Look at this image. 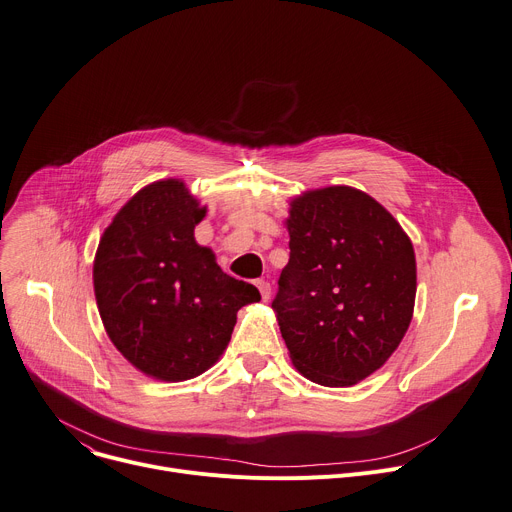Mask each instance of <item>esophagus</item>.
Returning a JSON list of instances; mask_svg holds the SVG:
<instances>
[{"instance_id":"esophagus-1","label":"esophagus","mask_w":512,"mask_h":512,"mask_svg":"<svg viewBox=\"0 0 512 512\" xmlns=\"http://www.w3.org/2000/svg\"><path fill=\"white\" fill-rule=\"evenodd\" d=\"M255 286L259 288L261 298L267 302V300L271 298V286H269V282H265V280H257V284H255Z\"/></svg>"}]
</instances>
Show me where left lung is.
Wrapping results in <instances>:
<instances>
[{
	"instance_id": "8db88e82",
	"label": "left lung",
	"mask_w": 512,
	"mask_h": 512,
	"mask_svg": "<svg viewBox=\"0 0 512 512\" xmlns=\"http://www.w3.org/2000/svg\"><path fill=\"white\" fill-rule=\"evenodd\" d=\"M290 261L271 304L290 359L320 386H353L404 339L416 296L414 249L371 196L331 185L290 200Z\"/></svg>"
}]
</instances>
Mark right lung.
<instances>
[{"label": "right lung", "mask_w": 512, "mask_h": 512, "mask_svg": "<svg viewBox=\"0 0 512 512\" xmlns=\"http://www.w3.org/2000/svg\"><path fill=\"white\" fill-rule=\"evenodd\" d=\"M204 216L181 179H159L118 210L96 251L104 329L128 363L161 382L204 374L224 353L237 312L261 300L196 243Z\"/></svg>", "instance_id": "obj_1"}]
</instances>
